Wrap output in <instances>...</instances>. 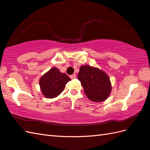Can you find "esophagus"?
<instances>
[{
	"instance_id": "1",
	"label": "esophagus",
	"mask_w": 150,
	"mask_h": 150,
	"mask_svg": "<svg viewBox=\"0 0 150 150\" xmlns=\"http://www.w3.org/2000/svg\"><path fill=\"white\" fill-rule=\"evenodd\" d=\"M76 74H72V75H71L70 76V78L71 79H75L76 78Z\"/></svg>"
}]
</instances>
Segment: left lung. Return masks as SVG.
<instances>
[{"label":"left lung","instance_id":"8db88e82","mask_svg":"<svg viewBox=\"0 0 150 150\" xmlns=\"http://www.w3.org/2000/svg\"><path fill=\"white\" fill-rule=\"evenodd\" d=\"M78 78L91 101L102 102L110 96L111 91L110 78L98 68L86 65L81 66Z\"/></svg>","mask_w":150,"mask_h":150}]
</instances>
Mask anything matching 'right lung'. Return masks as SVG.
<instances>
[{
	"mask_svg": "<svg viewBox=\"0 0 150 150\" xmlns=\"http://www.w3.org/2000/svg\"><path fill=\"white\" fill-rule=\"evenodd\" d=\"M71 81L66 74L62 73L57 67H52L39 80L42 94L47 98H54L64 91L66 84Z\"/></svg>",
	"mask_w": 150,
	"mask_h": 150,
	"instance_id": "1",
	"label": "right lung"
}]
</instances>
